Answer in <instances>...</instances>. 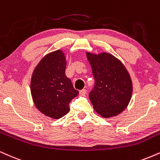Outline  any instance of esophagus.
Here are the masks:
<instances>
[{
	"label": "esophagus",
	"instance_id": "esophagus-1",
	"mask_svg": "<svg viewBox=\"0 0 160 160\" xmlns=\"http://www.w3.org/2000/svg\"><path fill=\"white\" fill-rule=\"evenodd\" d=\"M86 93H87L86 89H82V90H81V91H80V95H81V96H84Z\"/></svg>",
	"mask_w": 160,
	"mask_h": 160
}]
</instances>
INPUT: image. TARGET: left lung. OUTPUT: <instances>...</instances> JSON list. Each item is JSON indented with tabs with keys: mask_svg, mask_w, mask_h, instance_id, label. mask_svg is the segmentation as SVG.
Wrapping results in <instances>:
<instances>
[{
	"mask_svg": "<svg viewBox=\"0 0 160 160\" xmlns=\"http://www.w3.org/2000/svg\"><path fill=\"white\" fill-rule=\"evenodd\" d=\"M95 80L89 99L96 112L105 118L120 114L128 107L132 94L130 75L124 64L109 53L86 52Z\"/></svg>",
	"mask_w": 160,
	"mask_h": 160,
	"instance_id": "1",
	"label": "left lung"
}]
</instances>
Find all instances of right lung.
Listing matches in <instances>:
<instances>
[{"label":"right lung","instance_id":"obj_1","mask_svg":"<svg viewBox=\"0 0 160 160\" xmlns=\"http://www.w3.org/2000/svg\"><path fill=\"white\" fill-rule=\"evenodd\" d=\"M66 63L62 50L51 52L35 67L30 80V92L36 107L53 119L66 115L68 103L79 94L65 76Z\"/></svg>","mask_w":160,"mask_h":160}]
</instances>
